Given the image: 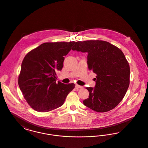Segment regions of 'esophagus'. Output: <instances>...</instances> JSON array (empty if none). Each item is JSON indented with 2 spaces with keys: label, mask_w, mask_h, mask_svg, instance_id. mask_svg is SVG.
<instances>
[{
  "label": "esophagus",
  "mask_w": 148,
  "mask_h": 148,
  "mask_svg": "<svg viewBox=\"0 0 148 148\" xmlns=\"http://www.w3.org/2000/svg\"><path fill=\"white\" fill-rule=\"evenodd\" d=\"M75 88H77V89H82V88H83V86H80V85H79L76 84L75 85Z\"/></svg>",
  "instance_id": "34e87169"
}]
</instances>
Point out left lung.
Here are the masks:
<instances>
[{"label": "left lung", "instance_id": "left-lung-1", "mask_svg": "<svg viewBox=\"0 0 148 148\" xmlns=\"http://www.w3.org/2000/svg\"><path fill=\"white\" fill-rule=\"evenodd\" d=\"M72 50L86 52L90 71L97 74L95 87H86L85 106L99 113L110 111L124 97L130 83V66L123 51L103 40L77 42Z\"/></svg>", "mask_w": 148, "mask_h": 148}]
</instances>
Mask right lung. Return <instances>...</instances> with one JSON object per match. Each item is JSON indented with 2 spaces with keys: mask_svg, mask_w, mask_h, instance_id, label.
Listing matches in <instances>:
<instances>
[{
  "mask_svg": "<svg viewBox=\"0 0 148 148\" xmlns=\"http://www.w3.org/2000/svg\"><path fill=\"white\" fill-rule=\"evenodd\" d=\"M75 43L45 42L25 56L18 84L29 105L39 112H48L61 106L74 83H56V73L63 66L64 57Z\"/></svg>",
  "mask_w": 148,
  "mask_h": 148,
  "instance_id": "obj_1",
  "label": "right lung"
}]
</instances>
